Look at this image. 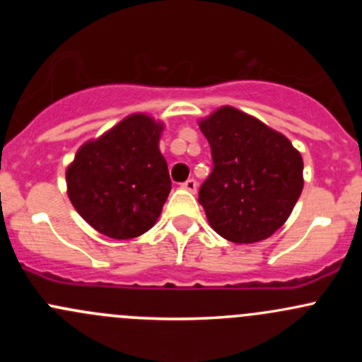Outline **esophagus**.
Wrapping results in <instances>:
<instances>
[{
	"label": "esophagus",
	"instance_id": "esophagus-1",
	"mask_svg": "<svg viewBox=\"0 0 362 362\" xmlns=\"http://www.w3.org/2000/svg\"><path fill=\"white\" fill-rule=\"evenodd\" d=\"M182 187H184L185 191H189V192H196V189H198V184H196L194 178H189L187 182H184V184H182Z\"/></svg>",
	"mask_w": 362,
	"mask_h": 362
}]
</instances>
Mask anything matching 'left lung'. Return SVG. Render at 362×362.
<instances>
[{
  "instance_id": "8db88e82",
  "label": "left lung",
  "mask_w": 362,
  "mask_h": 362,
  "mask_svg": "<svg viewBox=\"0 0 362 362\" xmlns=\"http://www.w3.org/2000/svg\"><path fill=\"white\" fill-rule=\"evenodd\" d=\"M214 170L199 187L208 224L233 243L269 238L303 191V158L289 138L235 107L199 119Z\"/></svg>"
}]
</instances>
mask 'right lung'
<instances>
[{
  "label": "right lung",
  "instance_id": "right-lung-1",
  "mask_svg": "<svg viewBox=\"0 0 362 362\" xmlns=\"http://www.w3.org/2000/svg\"><path fill=\"white\" fill-rule=\"evenodd\" d=\"M163 129L154 117L133 113L76 151L66 168L68 198L98 233L129 240L158 222L171 191Z\"/></svg>",
  "mask_w": 362,
  "mask_h": 362
}]
</instances>
